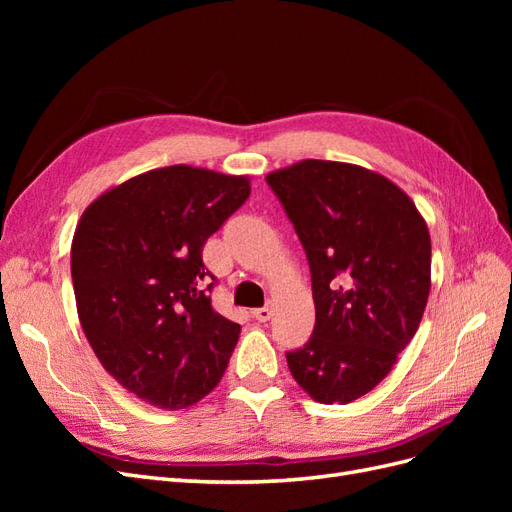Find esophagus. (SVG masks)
Segmentation results:
<instances>
[{"mask_svg":"<svg viewBox=\"0 0 512 512\" xmlns=\"http://www.w3.org/2000/svg\"><path fill=\"white\" fill-rule=\"evenodd\" d=\"M271 314H273V309H271L269 305H265V307H258V309H254V318H256L258 322H267V320L271 318Z\"/></svg>","mask_w":512,"mask_h":512,"instance_id":"1","label":"esophagus"}]
</instances>
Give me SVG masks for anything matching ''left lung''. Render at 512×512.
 <instances>
[{
  "label": "left lung",
  "mask_w": 512,
  "mask_h": 512,
  "mask_svg": "<svg viewBox=\"0 0 512 512\" xmlns=\"http://www.w3.org/2000/svg\"><path fill=\"white\" fill-rule=\"evenodd\" d=\"M307 254L316 324L286 354L320 404H350L380 384L421 324L431 290V237L412 198L374 170L301 160L273 170Z\"/></svg>",
  "instance_id": "1"
}]
</instances>
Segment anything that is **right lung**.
I'll use <instances>...</instances> for the list:
<instances>
[{
    "instance_id": "1",
    "label": "right lung",
    "mask_w": 512,
    "mask_h": 512,
    "mask_svg": "<svg viewBox=\"0 0 512 512\" xmlns=\"http://www.w3.org/2000/svg\"><path fill=\"white\" fill-rule=\"evenodd\" d=\"M250 190L245 175L164 166L102 192L76 224L83 333L108 374L151 406L188 408L224 376L241 327L213 312L203 247Z\"/></svg>"
}]
</instances>
